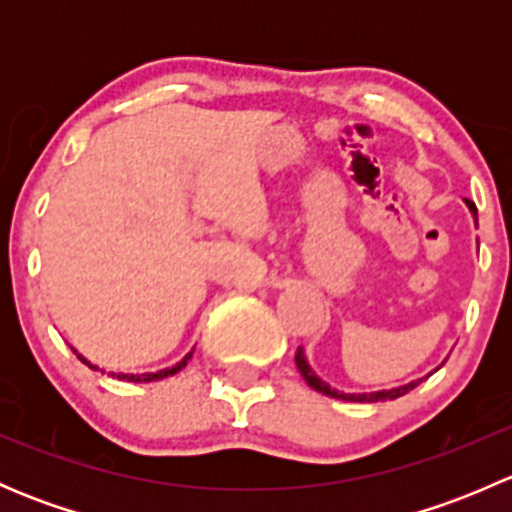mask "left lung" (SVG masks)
I'll return each instance as SVG.
<instances>
[{"label":"left lung","mask_w":512,"mask_h":512,"mask_svg":"<svg viewBox=\"0 0 512 512\" xmlns=\"http://www.w3.org/2000/svg\"><path fill=\"white\" fill-rule=\"evenodd\" d=\"M466 205H468V208H471V213L476 215V205H473L471 200H466ZM476 225H478V218H476ZM294 364H297L299 374L304 376V381H307V384L312 386L314 391H319V394H324V396H332V399H342V401H356V404H376V401H389V399H399V396L409 394L411 389H416V386L421 384L423 379H426V376H423V379L409 381V384H404V386H394V389H381V391H369V394H344V391L334 389V386H329L327 381H324V379H319V376H317V371H314L312 366H309V361H307V354H304V349H302V347H299V349H297V354H294ZM428 376H431V374H428Z\"/></svg>","instance_id":"8db88e82"}]
</instances>
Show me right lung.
Masks as SVG:
<instances>
[{
	"label": "right lung",
	"mask_w": 512,
	"mask_h": 512,
	"mask_svg": "<svg viewBox=\"0 0 512 512\" xmlns=\"http://www.w3.org/2000/svg\"><path fill=\"white\" fill-rule=\"evenodd\" d=\"M74 354L79 356L81 361H84L86 366H89V369H94V371H98V366L96 364H91L89 359H86L84 354H79L74 349ZM190 356H193V349H190L188 354L183 356V359L178 361V364H173V366H165V369H160V371H148V374H123V371H111V374L108 376H116V379H121V381H133V384H146V381H160V379H168V376H173V374H178L180 369H185V366H188V361H190ZM101 374H103V369H101Z\"/></svg>",
	"instance_id": "obj_1"
}]
</instances>
